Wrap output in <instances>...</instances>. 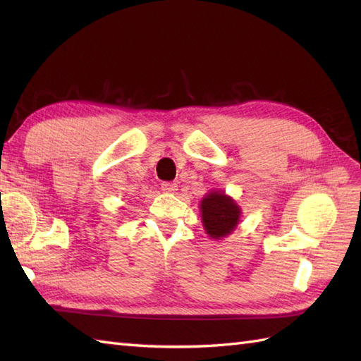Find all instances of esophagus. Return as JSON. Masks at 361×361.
Wrapping results in <instances>:
<instances>
[{
    "label": "esophagus",
    "instance_id": "34e87169",
    "mask_svg": "<svg viewBox=\"0 0 361 361\" xmlns=\"http://www.w3.org/2000/svg\"><path fill=\"white\" fill-rule=\"evenodd\" d=\"M176 188H178V186H176V183H173V181L161 183V189L166 190V192H175Z\"/></svg>",
    "mask_w": 361,
    "mask_h": 361
}]
</instances>
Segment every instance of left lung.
<instances>
[{"instance_id":"left-lung-1","label":"left lung","mask_w":361,"mask_h":361,"mask_svg":"<svg viewBox=\"0 0 361 361\" xmlns=\"http://www.w3.org/2000/svg\"><path fill=\"white\" fill-rule=\"evenodd\" d=\"M203 226L212 239L231 234L240 217L239 206L224 192H211L202 202Z\"/></svg>"}]
</instances>
